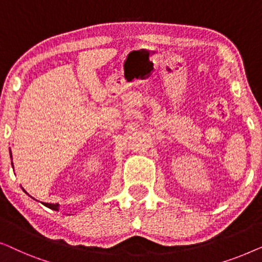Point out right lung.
Wrapping results in <instances>:
<instances>
[{
  "label": "right lung",
  "mask_w": 262,
  "mask_h": 262,
  "mask_svg": "<svg viewBox=\"0 0 262 262\" xmlns=\"http://www.w3.org/2000/svg\"><path fill=\"white\" fill-rule=\"evenodd\" d=\"M10 157H12V152H10ZM13 165V163H12ZM43 205L47 206V208L52 209V210H59V204H52V203H43Z\"/></svg>",
  "instance_id": "add662e5"
}]
</instances>
